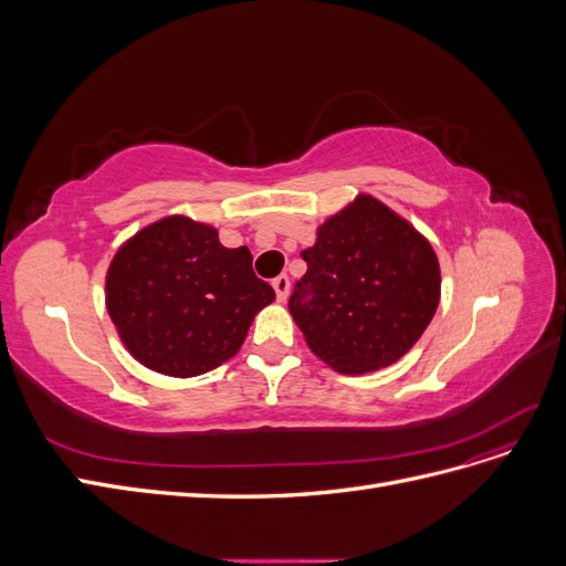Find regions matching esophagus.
<instances>
[{
	"mask_svg": "<svg viewBox=\"0 0 566 566\" xmlns=\"http://www.w3.org/2000/svg\"><path fill=\"white\" fill-rule=\"evenodd\" d=\"M271 285H273V290H276L279 302H285V300H287V293H290V279L285 276V273H281V276L273 279Z\"/></svg>",
	"mask_w": 566,
	"mask_h": 566,
	"instance_id": "obj_1",
	"label": "esophagus"
}]
</instances>
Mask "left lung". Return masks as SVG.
Instances as JSON below:
<instances>
[{
    "mask_svg": "<svg viewBox=\"0 0 566 566\" xmlns=\"http://www.w3.org/2000/svg\"><path fill=\"white\" fill-rule=\"evenodd\" d=\"M287 310L306 345L345 375L391 366L430 325L441 290L432 245L370 196L318 229Z\"/></svg>",
    "mask_w": 566,
    "mask_h": 566,
    "instance_id": "1",
    "label": "left lung"
}]
</instances>
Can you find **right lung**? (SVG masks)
I'll list each match as a JSON object with an SVG mask.
<instances>
[{
  "mask_svg": "<svg viewBox=\"0 0 566 566\" xmlns=\"http://www.w3.org/2000/svg\"><path fill=\"white\" fill-rule=\"evenodd\" d=\"M276 300L248 248H224L212 227L167 217L117 250L106 304L136 361L193 378L241 349L254 314Z\"/></svg>",
  "mask_w": 566,
  "mask_h": 566,
  "instance_id": "add662e5",
  "label": "right lung"
}]
</instances>
